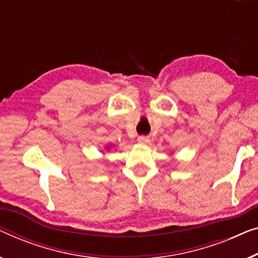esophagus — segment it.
<instances>
[{"label": "esophagus", "mask_w": 258, "mask_h": 258, "mask_svg": "<svg viewBox=\"0 0 258 258\" xmlns=\"http://www.w3.org/2000/svg\"><path fill=\"white\" fill-rule=\"evenodd\" d=\"M137 141H138V143H140V144L150 143V138H149L148 136H140L137 138Z\"/></svg>", "instance_id": "esophagus-1"}]
</instances>
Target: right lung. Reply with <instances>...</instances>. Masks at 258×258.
Instances as JSON below:
<instances>
[{
	"label": "right lung",
	"mask_w": 258,
	"mask_h": 258,
	"mask_svg": "<svg viewBox=\"0 0 258 258\" xmlns=\"http://www.w3.org/2000/svg\"><path fill=\"white\" fill-rule=\"evenodd\" d=\"M104 149H106V150L108 151V150H109V149H110V145H109V144L106 145V147H104Z\"/></svg>",
	"instance_id": "right-lung-1"
}]
</instances>
